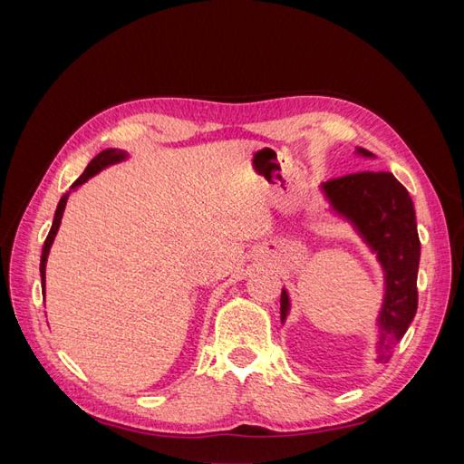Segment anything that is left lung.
I'll return each instance as SVG.
<instances>
[{"label": "left lung", "mask_w": 464, "mask_h": 464, "mask_svg": "<svg viewBox=\"0 0 464 464\" xmlns=\"http://www.w3.org/2000/svg\"><path fill=\"white\" fill-rule=\"evenodd\" d=\"M362 159H375L356 147ZM329 213L348 222L370 247L383 271V302L375 319V362L385 363L418 310L420 237L414 203L391 172H358L329 179L319 186ZM290 314L286 288L280 294V321Z\"/></svg>", "instance_id": "8db88e82"}]
</instances>
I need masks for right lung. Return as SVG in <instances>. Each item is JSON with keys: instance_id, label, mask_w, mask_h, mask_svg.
<instances>
[{"instance_id": "obj_1", "label": "right lung", "mask_w": 464, "mask_h": 464, "mask_svg": "<svg viewBox=\"0 0 464 464\" xmlns=\"http://www.w3.org/2000/svg\"><path fill=\"white\" fill-rule=\"evenodd\" d=\"M130 154L121 150V149H106L102 152H98L96 157L89 162V166L85 168V172H82L75 181L73 186L69 188V191L63 195V198L60 199L58 203V208H55V215H53V222H52V228L48 232V237L44 242V247H42V257H40V278H42V294H44V286H46V261H48V256H50V247L55 240V234H58L60 230V224H62V217H63V210H65V205H67V199L69 195H72L77 188H81L85 181H89L92 176H96L98 172H102L104 168L111 166V164H118V162H123L128 160Z\"/></svg>"}]
</instances>
